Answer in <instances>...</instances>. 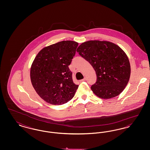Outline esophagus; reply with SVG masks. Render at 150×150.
I'll return each mask as SVG.
<instances>
[{"instance_id":"34e87169","label":"esophagus","mask_w":150,"mask_h":150,"mask_svg":"<svg viewBox=\"0 0 150 150\" xmlns=\"http://www.w3.org/2000/svg\"><path fill=\"white\" fill-rule=\"evenodd\" d=\"M84 81H86V78H84L83 79H82V80H80L79 81L81 83V82H83Z\"/></svg>"}]
</instances>
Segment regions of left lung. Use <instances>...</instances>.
<instances>
[{
    "mask_svg": "<svg viewBox=\"0 0 150 150\" xmlns=\"http://www.w3.org/2000/svg\"><path fill=\"white\" fill-rule=\"evenodd\" d=\"M76 51L96 71L97 80L91 86L94 94L110 99L124 91L131 70L128 57L120 47L107 41L89 40L81 44Z\"/></svg>",
    "mask_w": 150,
    "mask_h": 150,
    "instance_id": "1",
    "label": "left lung"
}]
</instances>
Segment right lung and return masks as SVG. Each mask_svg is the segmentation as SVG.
Wrapping results in <instances>:
<instances>
[{"label":"right lung","instance_id":"right-lung-1","mask_svg":"<svg viewBox=\"0 0 150 150\" xmlns=\"http://www.w3.org/2000/svg\"><path fill=\"white\" fill-rule=\"evenodd\" d=\"M78 43L66 40L43 48L30 69V79L41 98L53 105H61L74 97L78 85L74 83L69 66Z\"/></svg>","mask_w":150,"mask_h":150}]
</instances>
